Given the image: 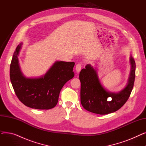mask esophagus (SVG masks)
<instances>
[{
    "label": "esophagus",
    "mask_w": 146,
    "mask_h": 146,
    "mask_svg": "<svg viewBox=\"0 0 146 146\" xmlns=\"http://www.w3.org/2000/svg\"><path fill=\"white\" fill-rule=\"evenodd\" d=\"M81 68H82V64H81L79 63L76 66V71L77 73L80 72V71L81 70Z\"/></svg>",
    "instance_id": "1"
}]
</instances>
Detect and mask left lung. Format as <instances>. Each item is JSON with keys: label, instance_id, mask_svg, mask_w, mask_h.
<instances>
[{"label": "left lung", "instance_id": "8db88e82", "mask_svg": "<svg viewBox=\"0 0 146 146\" xmlns=\"http://www.w3.org/2000/svg\"><path fill=\"white\" fill-rule=\"evenodd\" d=\"M131 69L128 84L118 93L110 92L102 85L97 72L90 64L82 69L79 74L81 83L80 102L87 111L100 115L115 112L123 106L128 99L133 90L135 77V63L130 57Z\"/></svg>", "mask_w": 146, "mask_h": 146}]
</instances>
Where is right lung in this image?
Returning <instances> with one entry per match:
<instances>
[{"instance_id": "1", "label": "right lung", "mask_w": 146, "mask_h": 146, "mask_svg": "<svg viewBox=\"0 0 146 146\" xmlns=\"http://www.w3.org/2000/svg\"><path fill=\"white\" fill-rule=\"evenodd\" d=\"M22 43L15 51L10 66V79L15 93L25 106L36 110H50L56 106L60 90L72 79L74 62L56 61L42 77L27 78L22 74L18 56Z\"/></svg>"}]
</instances>
